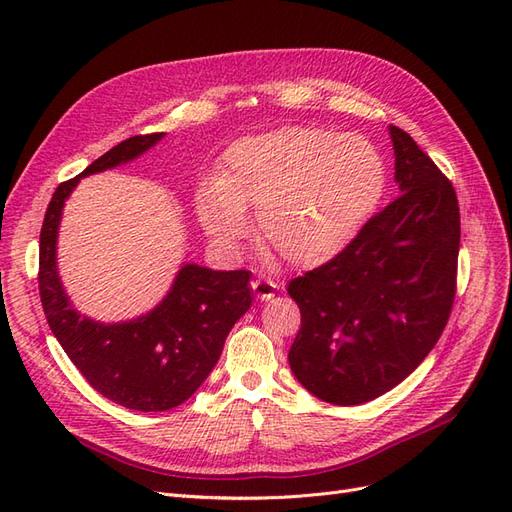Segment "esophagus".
<instances>
[{"instance_id":"1","label":"esophagus","mask_w":512,"mask_h":512,"mask_svg":"<svg viewBox=\"0 0 512 512\" xmlns=\"http://www.w3.org/2000/svg\"><path fill=\"white\" fill-rule=\"evenodd\" d=\"M252 290L256 294V299L260 301H271L275 297V284L269 280H254Z\"/></svg>"}]
</instances>
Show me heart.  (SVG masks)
Masks as SVG:
<instances>
[{"mask_svg": "<svg viewBox=\"0 0 512 512\" xmlns=\"http://www.w3.org/2000/svg\"><path fill=\"white\" fill-rule=\"evenodd\" d=\"M386 192L378 149L356 134L288 126L245 136L196 192L207 235L235 247L258 207V235L294 267L327 265L374 218Z\"/></svg>", "mask_w": 512, "mask_h": 512, "instance_id": "b5f03b06", "label": "heart"}]
</instances>
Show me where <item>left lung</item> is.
<instances>
[{
  "label": "left lung",
  "mask_w": 512,
  "mask_h": 512,
  "mask_svg": "<svg viewBox=\"0 0 512 512\" xmlns=\"http://www.w3.org/2000/svg\"><path fill=\"white\" fill-rule=\"evenodd\" d=\"M399 196L327 265L294 277L301 329L294 378L318 399L359 406L406 380L440 339L457 286L453 183L412 136L389 126Z\"/></svg>",
  "instance_id": "obj_1"
}]
</instances>
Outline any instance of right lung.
<instances>
[{"label": "right lung", "instance_id": "1", "mask_svg": "<svg viewBox=\"0 0 512 512\" xmlns=\"http://www.w3.org/2000/svg\"><path fill=\"white\" fill-rule=\"evenodd\" d=\"M164 132L132 136L79 177L59 183L40 230L38 286L46 322L94 389L138 412H162L190 399L218 363L226 337L252 305L250 271H213L188 262L166 297L128 322H98L76 312L57 273L61 211L83 177L143 156Z\"/></svg>", "mask_w": 512, "mask_h": 512}]
</instances>
